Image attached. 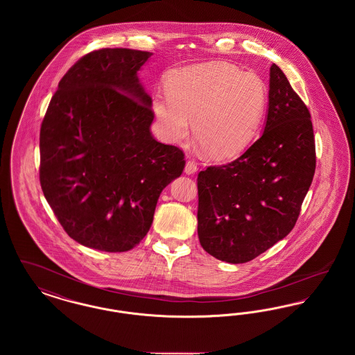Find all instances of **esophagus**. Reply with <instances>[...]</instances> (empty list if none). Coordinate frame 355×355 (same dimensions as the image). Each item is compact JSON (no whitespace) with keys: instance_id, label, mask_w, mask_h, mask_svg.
I'll return each mask as SVG.
<instances>
[{"instance_id":"obj_1","label":"esophagus","mask_w":355,"mask_h":355,"mask_svg":"<svg viewBox=\"0 0 355 355\" xmlns=\"http://www.w3.org/2000/svg\"><path fill=\"white\" fill-rule=\"evenodd\" d=\"M198 170L197 168V164L194 161H187L185 165V173L186 174H194L196 171Z\"/></svg>"}]
</instances>
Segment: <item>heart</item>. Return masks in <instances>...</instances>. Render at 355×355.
I'll list each match as a JSON object with an SVG mask.
<instances>
[{
    "mask_svg": "<svg viewBox=\"0 0 355 355\" xmlns=\"http://www.w3.org/2000/svg\"><path fill=\"white\" fill-rule=\"evenodd\" d=\"M166 92L153 94V112L165 137L194 135L213 157L230 158L252 141L266 106V86L253 71L206 62L171 71Z\"/></svg>",
    "mask_w": 355,
    "mask_h": 355,
    "instance_id": "1",
    "label": "heart"
}]
</instances>
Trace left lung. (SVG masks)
Here are the masks:
<instances>
[{"instance_id":"obj_1","label":"left lung","mask_w":355,"mask_h":355,"mask_svg":"<svg viewBox=\"0 0 355 355\" xmlns=\"http://www.w3.org/2000/svg\"><path fill=\"white\" fill-rule=\"evenodd\" d=\"M262 135L233 162L198 174V238L229 263H245L291 232L315 171L309 109L272 64Z\"/></svg>"}]
</instances>
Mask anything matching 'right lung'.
Segmentation results:
<instances>
[{
	"label": "right lung",
	"instance_id": "add662e5",
	"mask_svg": "<svg viewBox=\"0 0 355 355\" xmlns=\"http://www.w3.org/2000/svg\"><path fill=\"white\" fill-rule=\"evenodd\" d=\"M150 51L100 49L77 61L40 133V182L57 220L86 248L121 253L148 234L184 152L154 139L152 98L138 70Z\"/></svg>",
	"mask_w": 355,
	"mask_h": 355
}]
</instances>
